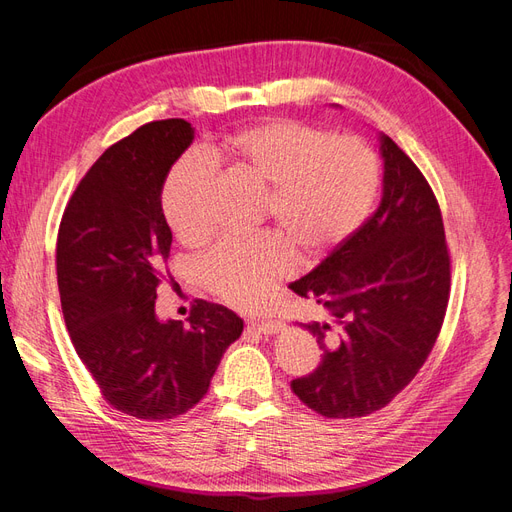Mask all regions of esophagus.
I'll list each match as a JSON object with an SVG mask.
<instances>
[{"label":"esophagus","instance_id":"obj_1","mask_svg":"<svg viewBox=\"0 0 512 512\" xmlns=\"http://www.w3.org/2000/svg\"><path fill=\"white\" fill-rule=\"evenodd\" d=\"M247 327L262 333V335H275V333L282 331V322H277V320H250V322H247Z\"/></svg>","mask_w":512,"mask_h":512}]
</instances>
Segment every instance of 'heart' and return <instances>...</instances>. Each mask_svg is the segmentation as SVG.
<instances>
[{
  "label": "heart",
  "mask_w": 512,
  "mask_h": 512,
  "mask_svg": "<svg viewBox=\"0 0 512 512\" xmlns=\"http://www.w3.org/2000/svg\"><path fill=\"white\" fill-rule=\"evenodd\" d=\"M211 156L269 190L265 215L283 237L224 241L200 258L203 286L241 309L258 307L292 273V250L305 260H320L346 243L365 222L380 183L378 158L365 141L331 136L297 119L256 123L215 145ZM215 175L218 168L207 153L190 151L166 179L164 213L185 243L211 235Z\"/></svg>",
  "instance_id": "b5f03b06"
}]
</instances>
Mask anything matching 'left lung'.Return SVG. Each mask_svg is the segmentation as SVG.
I'll list each match as a JSON object with an SVG mask.
<instances>
[{"label":"left lung","mask_w":512,"mask_h":512,"mask_svg":"<svg viewBox=\"0 0 512 512\" xmlns=\"http://www.w3.org/2000/svg\"><path fill=\"white\" fill-rule=\"evenodd\" d=\"M382 198L374 215L290 290L327 320L303 324L322 361L290 382L307 408L359 418L384 408L423 367L442 329L451 256L438 200L416 164L380 134Z\"/></svg>","instance_id":"1"}]
</instances>
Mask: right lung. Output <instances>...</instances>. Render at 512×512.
I'll list each match as a JSON object with an SVG mask.
<instances>
[{"mask_svg":"<svg viewBox=\"0 0 512 512\" xmlns=\"http://www.w3.org/2000/svg\"><path fill=\"white\" fill-rule=\"evenodd\" d=\"M194 141L185 119L151 121L87 170L59 224L57 286L76 354L123 414L166 421L209 391L243 320L196 301L190 324L160 320V271L170 254L162 190Z\"/></svg>","mask_w":512,"mask_h":512,"instance_id":"right-lung-1","label":"right lung"}]
</instances>
